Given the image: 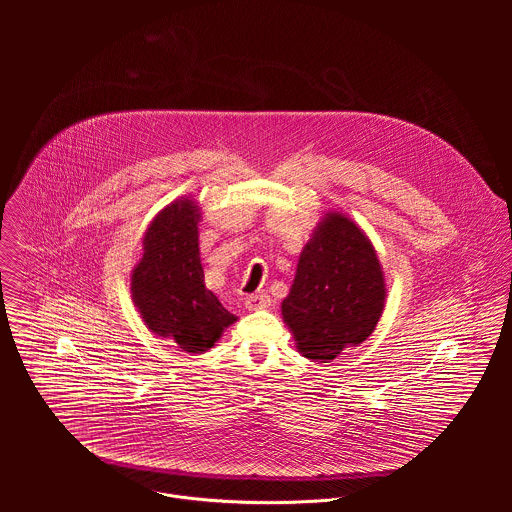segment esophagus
Segmentation results:
<instances>
[{"label": "esophagus", "instance_id": "34e87169", "mask_svg": "<svg viewBox=\"0 0 512 512\" xmlns=\"http://www.w3.org/2000/svg\"><path fill=\"white\" fill-rule=\"evenodd\" d=\"M270 303H272V299H270V295H266V293H256V295H248V297H246V307H248L250 311L266 309V307H270Z\"/></svg>", "mask_w": 512, "mask_h": 512}]
</instances>
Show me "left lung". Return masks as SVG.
I'll use <instances>...</instances> for the list:
<instances>
[{
  "instance_id": "1",
  "label": "left lung",
  "mask_w": 512,
  "mask_h": 512,
  "mask_svg": "<svg viewBox=\"0 0 512 512\" xmlns=\"http://www.w3.org/2000/svg\"><path fill=\"white\" fill-rule=\"evenodd\" d=\"M386 301L380 260L365 230L329 211L303 246L282 317L297 351L331 363L374 331Z\"/></svg>"
}]
</instances>
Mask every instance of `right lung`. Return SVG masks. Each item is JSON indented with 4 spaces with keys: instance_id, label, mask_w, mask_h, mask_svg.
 Returning a JSON list of instances; mask_svg holds the SVG:
<instances>
[{
    "instance_id": "add662e5",
    "label": "right lung",
    "mask_w": 512,
    "mask_h": 512,
    "mask_svg": "<svg viewBox=\"0 0 512 512\" xmlns=\"http://www.w3.org/2000/svg\"><path fill=\"white\" fill-rule=\"evenodd\" d=\"M199 222L201 209L191 197L163 207L144 232V252L130 276L132 299L147 329L185 353L209 351L236 321L205 286Z\"/></svg>"
}]
</instances>
